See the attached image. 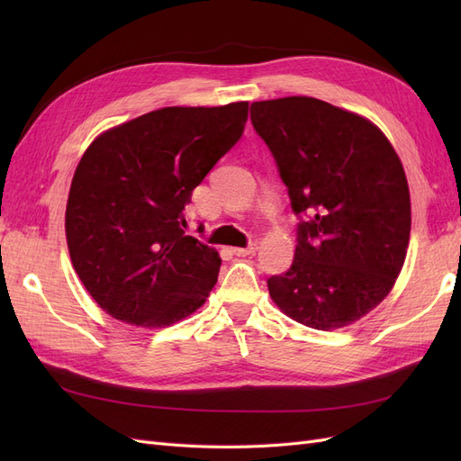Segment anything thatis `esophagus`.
<instances>
[{
  "label": "esophagus",
  "instance_id": "esophagus-1",
  "mask_svg": "<svg viewBox=\"0 0 461 461\" xmlns=\"http://www.w3.org/2000/svg\"><path fill=\"white\" fill-rule=\"evenodd\" d=\"M258 252V242H249L246 248H232V254L244 258V256H252Z\"/></svg>",
  "mask_w": 461,
  "mask_h": 461
}]
</instances>
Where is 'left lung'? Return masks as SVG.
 Listing matches in <instances>:
<instances>
[{
  "label": "left lung",
  "instance_id": "left-lung-1",
  "mask_svg": "<svg viewBox=\"0 0 461 461\" xmlns=\"http://www.w3.org/2000/svg\"><path fill=\"white\" fill-rule=\"evenodd\" d=\"M249 119L300 217L294 261L267 278L269 294L305 327L350 325L386 298L406 259L402 161L371 121L315 97L254 102Z\"/></svg>",
  "mask_w": 461,
  "mask_h": 461
}]
</instances>
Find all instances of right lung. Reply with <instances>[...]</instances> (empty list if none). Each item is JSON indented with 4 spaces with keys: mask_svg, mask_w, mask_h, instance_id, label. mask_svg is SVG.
Instances as JSON below:
<instances>
[{
    "mask_svg": "<svg viewBox=\"0 0 461 461\" xmlns=\"http://www.w3.org/2000/svg\"><path fill=\"white\" fill-rule=\"evenodd\" d=\"M246 121L248 102L163 107L105 131L85 151L67 200V246L111 317L156 329L203 305L221 258L185 234V207Z\"/></svg>",
    "mask_w": 461,
    "mask_h": 461,
    "instance_id": "right-lung-1",
    "label": "right lung"
}]
</instances>
